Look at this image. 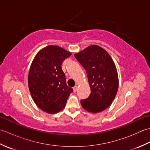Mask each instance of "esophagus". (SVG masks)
<instances>
[{
	"mask_svg": "<svg viewBox=\"0 0 150 150\" xmlns=\"http://www.w3.org/2000/svg\"><path fill=\"white\" fill-rule=\"evenodd\" d=\"M77 89H78V87L77 86H75V87H73V91L76 92V91H77Z\"/></svg>",
	"mask_w": 150,
	"mask_h": 150,
	"instance_id": "esophagus-1",
	"label": "esophagus"
}]
</instances>
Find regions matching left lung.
Masks as SVG:
<instances>
[{
	"instance_id": "obj_1",
	"label": "left lung",
	"mask_w": 150,
	"mask_h": 150,
	"mask_svg": "<svg viewBox=\"0 0 150 150\" xmlns=\"http://www.w3.org/2000/svg\"><path fill=\"white\" fill-rule=\"evenodd\" d=\"M87 73L91 93L81 100L84 109L98 113L110 106L117 93L119 78L113 60L101 47L92 45L74 55Z\"/></svg>"
}]
</instances>
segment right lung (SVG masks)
<instances>
[{"mask_svg":"<svg viewBox=\"0 0 150 150\" xmlns=\"http://www.w3.org/2000/svg\"><path fill=\"white\" fill-rule=\"evenodd\" d=\"M71 53L62 47L50 45L41 50L31 64L28 86L37 106L48 113L65 107L73 89L66 84L62 63Z\"/></svg>","mask_w":150,"mask_h":150,"instance_id":"add662e5","label":"right lung"}]
</instances>
